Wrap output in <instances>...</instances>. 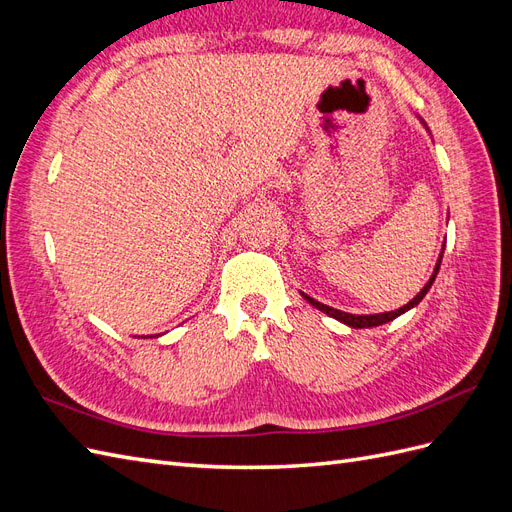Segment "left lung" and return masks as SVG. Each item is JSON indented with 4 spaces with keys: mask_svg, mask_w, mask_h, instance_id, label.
Instances as JSON below:
<instances>
[{
    "mask_svg": "<svg viewBox=\"0 0 512 512\" xmlns=\"http://www.w3.org/2000/svg\"><path fill=\"white\" fill-rule=\"evenodd\" d=\"M440 262H442V254H440V258H438V265H436V269H433V275L429 277V282L425 284V288H423L421 292H418L416 297H414L410 303H406L404 307L395 309V312H384V314H369V316H356V314H346V312H339V309H333V307H329V305H324V303H320V301H316V299H312V297H307L305 292H301V294H303V299H305L307 303H312L314 307H318V309H320V312L329 314L331 318H335V320H339V322L348 324V327H354V329H369V327H380V324L395 320L397 316H401V314H404V312H408V309H412L414 305H418V303L423 301V297H425V294L429 292V288H431L433 280H436V275H438V271H440Z\"/></svg>",
    "mask_w": 512,
    "mask_h": 512,
    "instance_id": "left-lung-1",
    "label": "left lung"
}]
</instances>
